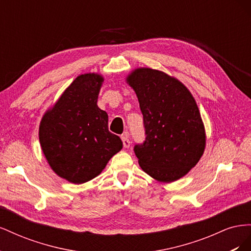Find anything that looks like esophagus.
Wrapping results in <instances>:
<instances>
[{
  "mask_svg": "<svg viewBox=\"0 0 251 251\" xmlns=\"http://www.w3.org/2000/svg\"><path fill=\"white\" fill-rule=\"evenodd\" d=\"M121 140H123L124 148H126V149L130 148V146H131V141H130V139H128V137H127V134H126V133H125L123 136H121Z\"/></svg>",
  "mask_w": 251,
  "mask_h": 251,
  "instance_id": "34e87169",
  "label": "esophagus"
}]
</instances>
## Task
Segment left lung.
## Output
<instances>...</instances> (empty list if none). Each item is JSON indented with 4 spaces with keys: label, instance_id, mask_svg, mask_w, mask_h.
<instances>
[{
    "label": "left lung",
    "instance_id": "left-lung-1",
    "mask_svg": "<svg viewBox=\"0 0 251 251\" xmlns=\"http://www.w3.org/2000/svg\"><path fill=\"white\" fill-rule=\"evenodd\" d=\"M126 81L138 97L146 140L134 151L140 168L161 182L183 177L198 163L205 131L193 95L164 72L140 68Z\"/></svg>",
    "mask_w": 251,
    "mask_h": 251
}]
</instances>
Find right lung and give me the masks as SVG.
<instances>
[{"mask_svg": "<svg viewBox=\"0 0 251 251\" xmlns=\"http://www.w3.org/2000/svg\"><path fill=\"white\" fill-rule=\"evenodd\" d=\"M103 78L82 74L66 89L40 126V142L51 169L75 184L95 178L123 149L108 127V114L97 105Z\"/></svg>", "mask_w": 251, "mask_h": 251, "instance_id": "obj_1", "label": "right lung"}]
</instances>
